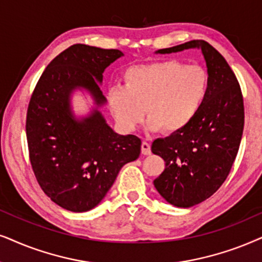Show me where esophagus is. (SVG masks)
<instances>
[{"label": "esophagus", "instance_id": "34e87169", "mask_svg": "<svg viewBox=\"0 0 262 262\" xmlns=\"http://www.w3.org/2000/svg\"><path fill=\"white\" fill-rule=\"evenodd\" d=\"M141 154L145 156L151 155V145L148 144V142H146V141L141 142Z\"/></svg>", "mask_w": 262, "mask_h": 262}]
</instances>
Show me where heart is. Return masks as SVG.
Returning a JSON list of instances; mask_svg holds the SVG:
<instances>
[{
    "instance_id": "b5f03b06",
    "label": "heart",
    "mask_w": 262,
    "mask_h": 262,
    "mask_svg": "<svg viewBox=\"0 0 262 262\" xmlns=\"http://www.w3.org/2000/svg\"><path fill=\"white\" fill-rule=\"evenodd\" d=\"M124 85L108 89L116 122L132 132L147 114L150 130L177 133L200 111L208 92V75L197 65L164 60L137 65L124 72Z\"/></svg>"
}]
</instances>
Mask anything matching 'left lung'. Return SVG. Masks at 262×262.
I'll return each instance as SVG.
<instances>
[{
    "instance_id": "8db88e82",
    "label": "left lung",
    "mask_w": 262,
    "mask_h": 262,
    "mask_svg": "<svg viewBox=\"0 0 262 262\" xmlns=\"http://www.w3.org/2000/svg\"><path fill=\"white\" fill-rule=\"evenodd\" d=\"M190 48L201 49L207 64V97L186 127L156 139L151 146L165 162L163 173L154 181L156 190L179 208L196 205L219 190L236 160L244 127L239 83L213 46L193 39L156 53L169 54Z\"/></svg>"
}]
</instances>
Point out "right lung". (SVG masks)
<instances>
[{
	"label": "right lung",
	"mask_w": 262,
	"mask_h": 262,
	"mask_svg": "<svg viewBox=\"0 0 262 262\" xmlns=\"http://www.w3.org/2000/svg\"><path fill=\"white\" fill-rule=\"evenodd\" d=\"M118 49L74 45L49 62L30 99L26 139L32 170L51 200L66 210L82 213L100 203L125 163L140 155L141 140L120 135L99 107L106 102L99 84ZM84 89L97 107L76 119L71 94Z\"/></svg>",
	"instance_id": "right-lung-1"
}]
</instances>
